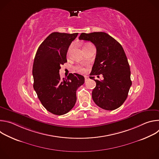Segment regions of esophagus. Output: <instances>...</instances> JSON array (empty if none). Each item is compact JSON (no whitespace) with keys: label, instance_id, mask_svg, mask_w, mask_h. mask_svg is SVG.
<instances>
[{"label":"esophagus","instance_id":"esophagus-1","mask_svg":"<svg viewBox=\"0 0 159 159\" xmlns=\"http://www.w3.org/2000/svg\"><path fill=\"white\" fill-rule=\"evenodd\" d=\"M84 78H85V82H86V81H87V80H88V79H89L88 77H87V76H86V75H85V76H84Z\"/></svg>","mask_w":159,"mask_h":159}]
</instances>
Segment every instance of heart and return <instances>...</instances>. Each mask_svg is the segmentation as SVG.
<instances>
[{"instance_id":"heart-1","label":"heart","mask_w":159,"mask_h":159,"mask_svg":"<svg viewBox=\"0 0 159 159\" xmlns=\"http://www.w3.org/2000/svg\"><path fill=\"white\" fill-rule=\"evenodd\" d=\"M72 48V46L71 45V46H70V47H69V50H68V55H69V54L70 53ZM74 69H75V70H77V72H80V73H82V72H84L85 71L84 68L83 66H80V65H77V66H75L74 67Z\"/></svg>"}]
</instances>
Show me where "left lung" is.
<instances>
[{
  "instance_id": "1",
  "label": "left lung",
  "mask_w": 159,
  "mask_h": 159,
  "mask_svg": "<svg viewBox=\"0 0 159 159\" xmlns=\"http://www.w3.org/2000/svg\"><path fill=\"white\" fill-rule=\"evenodd\" d=\"M79 39L92 42L97 50L89 77L96 82L92 93L93 101L103 109L120 107L126 99L131 85L129 65L122 46L104 32L82 33ZM100 74L104 79L95 80L93 75Z\"/></svg>"
}]
</instances>
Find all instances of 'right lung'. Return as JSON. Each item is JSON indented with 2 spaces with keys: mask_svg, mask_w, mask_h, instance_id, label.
I'll return each mask as SVG.
<instances>
[{
  "mask_svg": "<svg viewBox=\"0 0 159 159\" xmlns=\"http://www.w3.org/2000/svg\"><path fill=\"white\" fill-rule=\"evenodd\" d=\"M78 33L50 34L40 44L33 66V87L42 105L56 115L69 112L77 101L76 91L84 83V77L74 73L61 79V65L67 61L66 53Z\"/></svg>",
  "mask_w": 159,
  "mask_h": 159,
  "instance_id": "obj_1",
  "label": "right lung"
}]
</instances>
